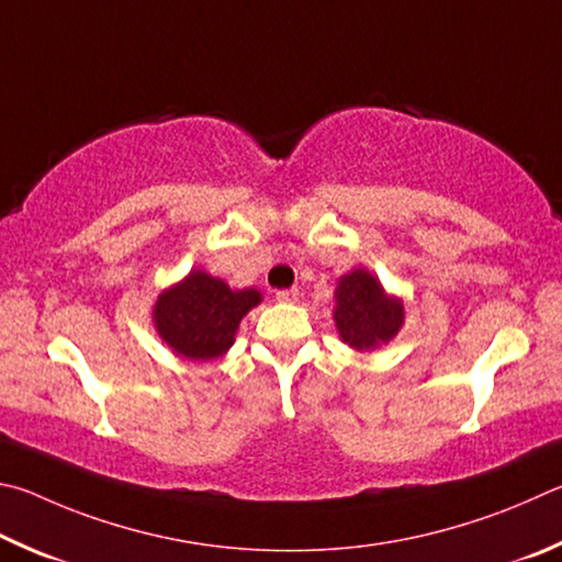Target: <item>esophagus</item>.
<instances>
[{
	"label": "esophagus",
	"instance_id": "obj_1",
	"mask_svg": "<svg viewBox=\"0 0 562 562\" xmlns=\"http://www.w3.org/2000/svg\"><path fill=\"white\" fill-rule=\"evenodd\" d=\"M276 301H279V303H296L299 301V289L276 291Z\"/></svg>",
	"mask_w": 562,
	"mask_h": 562
}]
</instances>
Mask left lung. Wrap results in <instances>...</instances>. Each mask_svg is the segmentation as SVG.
<instances>
[{
	"label": "left lung",
	"instance_id": "8db88e82",
	"mask_svg": "<svg viewBox=\"0 0 562 562\" xmlns=\"http://www.w3.org/2000/svg\"><path fill=\"white\" fill-rule=\"evenodd\" d=\"M333 321L340 340L358 352H372L405 326V301L385 291L368 269H352L338 279L333 293Z\"/></svg>",
	"mask_w": 562,
	"mask_h": 562
}]
</instances>
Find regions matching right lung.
<instances>
[{
  "label": "right lung",
  "mask_w": 562,
  "mask_h": 562,
  "mask_svg": "<svg viewBox=\"0 0 562 562\" xmlns=\"http://www.w3.org/2000/svg\"><path fill=\"white\" fill-rule=\"evenodd\" d=\"M263 301L256 289H232L202 269L157 293L153 326L175 356L194 362L229 352L241 318Z\"/></svg>",
  "instance_id": "1"
}]
</instances>
